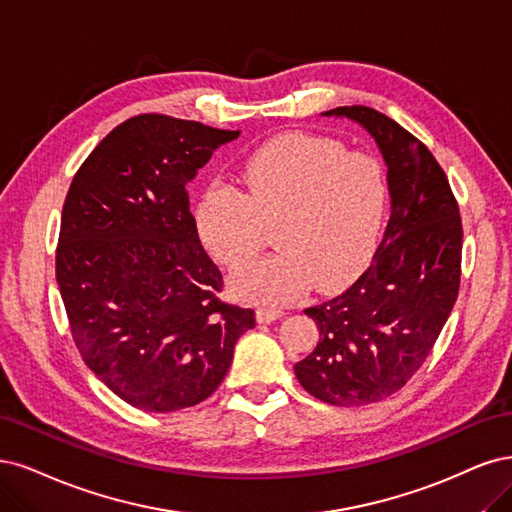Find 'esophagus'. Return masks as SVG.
<instances>
[{"label": "esophagus", "instance_id": "1", "mask_svg": "<svg viewBox=\"0 0 512 512\" xmlns=\"http://www.w3.org/2000/svg\"><path fill=\"white\" fill-rule=\"evenodd\" d=\"M280 317H285L283 308H276V306H259L257 308V321L259 323H272Z\"/></svg>", "mask_w": 512, "mask_h": 512}]
</instances>
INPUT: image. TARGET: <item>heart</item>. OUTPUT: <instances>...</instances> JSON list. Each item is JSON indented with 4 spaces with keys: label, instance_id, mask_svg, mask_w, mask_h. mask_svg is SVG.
Returning <instances> with one entry per match:
<instances>
[{
    "label": "heart",
    "instance_id": "1",
    "mask_svg": "<svg viewBox=\"0 0 512 512\" xmlns=\"http://www.w3.org/2000/svg\"><path fill=\"white\" fill-rule=\"evenodd\" d=\"M240 185L208 189L195 225L229 270L249 266L274 227L280 253L234 278L242 298L280 304L310 285L336 291L364 272L387 210L385 172L372 155L334 138L287 134L244 161Z\"/></svg>",
    "mask_w": 512,
    "mask_h": 512
}]
</instances>
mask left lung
I'll list each match as a JSON object with an SVG mask.
<instances>
[{"label": "left lung", "instance_id": "1", "mask_svg": "<svg viewBox=\"0 0 512 512\" xmlns=\"http://www.w3.org/2000/svg\"><path fill=\"white\" fill-rule=\"evenodd\" d=\"M370 131L387 163L391 217L368 270L336 298L306 308L319 342L295 364L300 385L334 406L381 402L430 355L457 300L461 217L449 178L421 140L368 106H340Z\"/></svg>", "mask_w": 512, "mask_h": 512}]
</instances>
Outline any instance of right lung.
Listing matches in <instances>:
<instances>
[{"label": "right lung", "mask_w": 512, "mask_h": 512, "mask_svg": "<svg viewBox=\"0 0 512 512\" xmlns=\"http://www.w3.org/2000/svg\"><path fill=\"white\" fill-rule=\"evenodd\" d=\"M238 134L138 114L93 148L65 195L55 274L72 338L95 376L140 410L210 398L255 327V310L219 298L223 274L187 193Z\"/></svg>", "instance_id": "1"}]
</instances>
